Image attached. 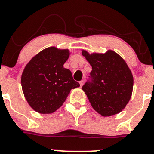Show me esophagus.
<instances>
[{"instance_id":"1","label":"esophagus","mask_w":154,"mask_h":154,"mask_svg":"<svg viewBox=\"0 0 154 154\" xmlns=\"http://www.w3.org/2000/svg\"><path fill=\"white\" fill-rule=\"evenodd\" d=\"M83 84H84V81H83V80L80 81V82H79V85H80V87H82Z\"/></svg>"}]
</instances>
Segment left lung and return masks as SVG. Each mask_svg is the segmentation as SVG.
<instances>
[{"instance_id": "1", "label": "left lung", "mask_w": 154, "mask_h": 154, "mask_svg": "<svg viewBox=\"0 0 154 154\" xmlns=\"http://www.w3.org/2000/svg\"><path fill=\"white\" fill-rule=\"evenodd\" d=\"M82 54L92 66L91 81L82 86L92 107L98 114L109 116L121 112L132 96L133 76L127 63L115 51Z\"/></svg>"}]
</instances>
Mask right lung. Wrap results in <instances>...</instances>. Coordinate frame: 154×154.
Wrapping results in <instances>:
<instances>
[{"mask_svg": "<svg viewBox=\"0 0 154 154\" xmlns=\"http://www.w3.org/2000/svg\"><path fill=\"white\" fill-rule=\"evenodd\" d=\"M68 49L49 47L41 51L26 65L21 84L26 101L40 114H51L59 109L72 89L79 87L72 72L63 64Z\"/></svg>", "mask_w": 154, "mask_h": 154, "instance_id": "right-lung-1", "label": "right lung"}]
</instances>
